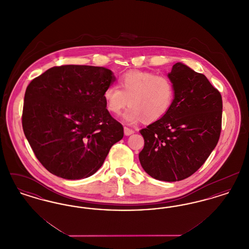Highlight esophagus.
<instances>
[{
  "label": "esophagus",
  "instance_id": "esophagus-1",
  "mask_svg": "<svg viewBox=\"0 0 249 249\" xmlns=\"http://www.w3.org/2000/svg\"><path fill=\"white\" fill-rule=\"evenodd\" d=\"M133 132H134V130H131V129L128 128V127H124V134H125L126 136L131 135Z\"/></svg>",
  "mask_w": 249,
  "mask_h": 249
}]
</instances>
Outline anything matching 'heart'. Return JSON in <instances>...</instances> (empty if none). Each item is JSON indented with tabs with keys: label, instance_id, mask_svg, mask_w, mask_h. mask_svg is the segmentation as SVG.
I'll list each match as a JSON object with an SVG mask.
<instances>
[{
	"label": "heart",
	"instance_id": "b5f03b06",
	"mask_svg": "<svg viewBox=\"0 0 249 249\" xmlns=\"http://www.w3.org/2000/svg\"><path fill=\"white\" fill-rule=\"evenodd\" d=\"M117 85L108 86L104 98L107 109L119 115L125 111L123 119L129 123L154 122L161 119L172 107L175 100V86L164 74L143 71H130L123 73Z\"/></svg>",
	"mask_w": 249,
	"mask_h": 249
}]
</instances>
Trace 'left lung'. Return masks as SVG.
<instances>
[{
	"label": "left lung",
	"instance_id": "obj_1",
	"mask_svg": "<svg viewBox=\"0 0 249 249\" xmlns=\"http://www.w3.org/2000/svg\"><path fill=\"white\" fill-rule=\"evenodd\" d=\"M168 77L175 100L161 119L140 130L144 145L139 153L142 169L151 178L176 182L193 175L218 142L222 98L206 76L182 62Z\"/></svg>",
	"mask_w": 249,
	"mask_h": 249
}]
</instances>
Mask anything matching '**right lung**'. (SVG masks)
<instances>
[{"mask_svg":"<svg viewBox=\"0 0 249 249\" xmlns=\"http://www.w3.org/2000/svg\"><path fill=\"white\" fill-rule=\"evenodd\" d=\"M113 71L89 65L48 69L27 87L22 127L36 158L48 172L75 180L92 176L123 137L104 98Z\"/></svg>","mask_w":249,"mask_h":249,"instance_id":"add662e5","label":"right lung"}]
</instances>
